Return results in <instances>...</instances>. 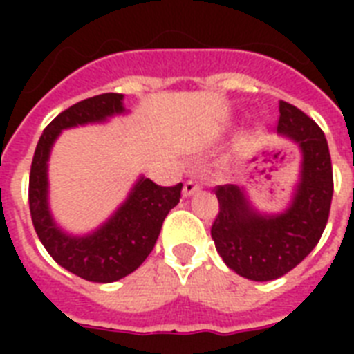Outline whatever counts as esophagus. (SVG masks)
<instances>
[{"label": "esophagus", "instance_id": "1", "mask_svg": "<svg viewBox=\"0 0 354 354\" xmlns=\"http://www.w3.org/2000/svg\"><path fill=\"white\" fill-rule=\"evenodd\" d=\"M200 191V183L193 182V180H187V182L183 183V196L189 198V196H193L194 193H198Z\"/></svg>", "mask_w": 354, "mask_h": 354}]
</instances>
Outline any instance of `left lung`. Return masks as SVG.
<instances>
[{"label":"left lung","instance_id":"1","mask_svg":"<svg viewBox=\"0 0 354 354\" xmlns=\"http://www.w3.org/2000/svg\"><path fill=\"white\" fill-rule=\"evenodd\" d=\"M277 133L299 150V172L281 211H263L246 187L216 189L221 211L211 236L227 268L250 281L277 279L296 268L318 244L329 218L333 167L325 133L288 102H279Z\"/></svg>","mask_w":354,"mask_h":354}]
</instances>
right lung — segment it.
<instances>
[{
  "label": "right lung",
  "mask_w": 354,
  "mask_h": 354,
  "mask_svg": "<svg viewBox=\"0 0 354 354\" xmlns=\"http://www.w3.org/2000/svg\"><path fill=\"white\" fill-rule=\"evenodd\" d=\"M127 113L130 110L124 108L122 93H102L77 102L47 124L30 165L29 205L36 235L62 268L91 283H113L138 270L182 193V183L160 187L139 174L118 209L91 232L71 233L58 224L49 202V160L58 136L69 128L104 124Z\"/></svg>",
  "instance_id": "1"
}]
</instances>
